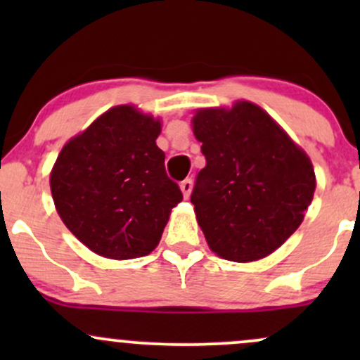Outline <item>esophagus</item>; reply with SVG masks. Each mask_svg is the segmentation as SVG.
I'll return each instance as SVG.
<instances>
[{"instance_id":"obj_1","label":"esophagus","mask_w":360,"mask_h":360,"mask_svg":"<svg viewBox=\"0 0 360 360\" xmlns=\"http://www.w3.org/2000/svg\"><path fill=\"white\" fill-rule=\"evenodd\" d=\"M179 186H181V191H183V194H184V198H189V194H191V189H193V181L184 179Z\"/></svg>"}]
</instances>
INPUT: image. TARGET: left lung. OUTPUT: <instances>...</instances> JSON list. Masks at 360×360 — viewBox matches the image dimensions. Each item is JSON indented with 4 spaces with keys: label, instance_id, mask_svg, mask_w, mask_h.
<instances>
[{
    "label": "left lung",
    "instance_id": "obj_1",
    "mask_svg": "<svg viewBox=\"0 0 360 360\" xmlns=\"http://www.w3.org/2000/svg\"><path fill=\"white\" fill-rule=\"evenodd\" d=\"M193 131L206 166L191 203L210 249L233 262L272 254L311 205L316 181L309 157L249 101L198 110Z\"/></svg>",
    "mask_w": 360,
    "mask_h": 360
}]
</instances>
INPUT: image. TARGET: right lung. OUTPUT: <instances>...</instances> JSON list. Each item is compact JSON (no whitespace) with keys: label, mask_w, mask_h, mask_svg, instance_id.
<instances>
[{"label":"right lung","mask_w":360,"mask_h":360,"mask_svg":"<svg viewBox=\"0 0 360 360\" xmlns=\"http://www.w3.org/2000/svg\"><path fill=\"white\" fill-rule=\"evenodd\" d=\"M160 122L115 106L69 140L51 172L60 220L93 250L125 260L150 254L183 193L157 147Z\"/></svg>","instance_id":"right-lung-1"}]
</instances>
